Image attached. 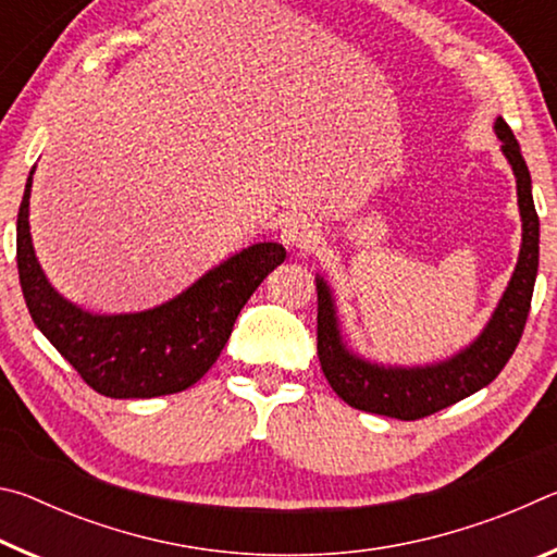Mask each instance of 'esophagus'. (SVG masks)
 <instances>
[{"mask_svg":"<svg viewBox=\"0 0 557 557\" xmlns=\"http://www.w3.org/2000/svg\"><path fill=\"white\" fill-rule=\"evenodd\" d=\"M282 240L289 248H312L317 243L314 223L307 215H292L285 221V228H282Z\"/></svg>","mask_w":557,"mask_h":557,"instance_id":"34e87169","label":"esophagus"}]
</instances>
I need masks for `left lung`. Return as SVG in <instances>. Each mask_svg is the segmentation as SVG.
I'll return each instance as SVG.
<instances>
[{
    "label": "left lung",
    "instance_id": "8db88e82",
    "mask_svg": "<svg viewBox=\"0 0 557 557\" xmlns=\"http://www.w3.org/2000/svg\"><path fill=\"white\" fill-rule=\"evenodd\" d=\"M496 135L513 166L518 209L523 221V243L513 277L498 301L492 322L482 336L445 363L425 369H383L346 351L338 334L334 301L324 280H317V354L329 385L356 410L385 414L398 420H420L459 403L492 383L521 342L535 275H539V213L533 206L531 174L523 162L511 127L496 117Z\"/></svg>",
    "mask_w": 557,
    "mask_h": 557
}]
</instances>
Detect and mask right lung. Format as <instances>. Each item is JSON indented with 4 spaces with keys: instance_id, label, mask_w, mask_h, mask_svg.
I'll list each match as a JSON object with an SVG mask.
<instances>
[{
    "instance_id": "obj_1",
    "label": "right lung",
    "mask_w": 557,
    "mask_h": 557,
    "mask_svg": "<svg viewBox=\"0 0 557 557\" xmlns=\"http://www.w3.org/2000/svg\"><path fill=\"white\" fill-rule=\"evenodd\" d=\"M32 174L16 215V268L26 307L55 351L92 391L108 398H157L182 393L203 379L228 342L245 301L287 258L280 243H256L162 307L96 317L65 301L34 256Z\"/></svg>"
}]
</instances>
